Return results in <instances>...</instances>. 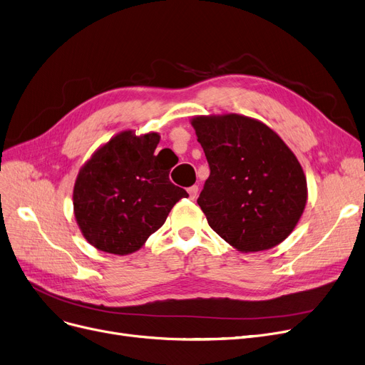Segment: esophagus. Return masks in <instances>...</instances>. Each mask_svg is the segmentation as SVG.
<instances>
[{
    "label": "esophagus",
    "instance_id": "34e87169",
    "mask_svg": "<svg viewBox=\"0 0 365 365\" xmlns=\"http://www.w3.org/2000/svg\"><path fill=\"white\" fill-rule=\"evenodd\" d=\"M187 194H189V198L191 200H195L197 195H198V186H191L187 189Z\"/></svg>",
    "mask_w": 365,
    "mask_h": 365
}]
</instances>
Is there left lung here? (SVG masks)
Returning a JSON list of instances; mask_svg holds the SVG:
<instances>
[{
	"label": "left lung",
	"instance_id": "8db88e82",
	"mask_svg": "<svg viewBox=\"0 0 365 365\" xmlns=\"http://www.w3.org/2000/svg\"><path fill=\"white\" fill-rule=\"evenodd\" d=\"M191 123L210 167L197 200L210 228L243 253L282 243L307 202L294 152L270 126L243 115L195 116Z\"/></svg>",
	"mask_w": 365,
	"mask_h": 365
}]
</instances>
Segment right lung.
<instances>
[{"instance_id":"add662e5","label":"right lung","mask_w":365,"mask_h":365,"mask_svg":"<svg viewBox=\"0 0 365 365\" xmlns=\"http://www.w3.org/2000/svg\"><path fill=\"white\" fill-rule=\"evenodd\" d=\"M160 134L126 130L110 138L83 164L73 191L77 225L88 243L113 255H128L160 230L180 198L170 170L158 161Z\"/></svg>"}]
</instances>
